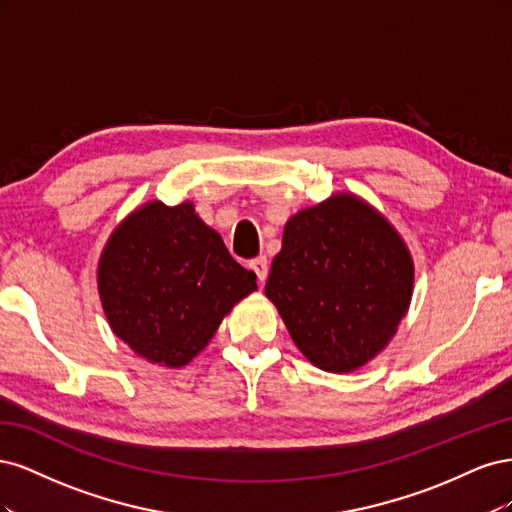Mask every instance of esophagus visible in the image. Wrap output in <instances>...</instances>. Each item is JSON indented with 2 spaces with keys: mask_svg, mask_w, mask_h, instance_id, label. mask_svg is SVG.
I'll return each mask as SVG.
<instances>
[{
  "mask_svg": "<svg viewBox=\"0 0 512 512\" xmlns=\"http://www.w3.org/2000/svg\"><path fill=\"white\" fill-rule=\"evenodd\" d=\"M252 269H254V273L258 275V282L265 284L267 275H269V262H267V258H265V256L254 258V260H252Z\"/></svg>",
  "mask_w": 512,
  "mask_h": 512,
  "instance_id": "34e87169",
  "label": "esophagus"
}]
</instances>
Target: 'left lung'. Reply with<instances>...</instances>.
Masks as SVG:
<instances>
[{"label": "left lung", "instance_id": "8db88e82", "mask_svg": "<svg viewBox=\"0 0 512 512\" xmlns=\"http://www.w3.org/2000/svg\"><path fill=\"white\" fill-rule=\"evenodd\" d=\"M412 288L414 262L395 226L337 192L286 222L265 294L309 363L348 374L389 346Z\"/></svg>", "mask_w": 512, "mask_h": 512}]
</instances>
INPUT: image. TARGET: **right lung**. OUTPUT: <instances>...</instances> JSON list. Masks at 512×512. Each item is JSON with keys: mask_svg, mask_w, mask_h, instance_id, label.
Returning <instances> with one entry per match:
<instances>
[{"mask_svg": "<svg viewBox=\"0 0 512 512\" xmlns=\"http://www.w3.org/2000/svg\"><path fill=\"white\" fill-rule=\"evenodd\" d=\"M190 200L136 207L108 237L98 292L111 331L134 354L183 367L205 350L224 316L256 290Z\"/></svg>", "mask_w": 512, "mask_h": 512, "instance_id": "obj_1", "label": "right lung"}]
</instances>
